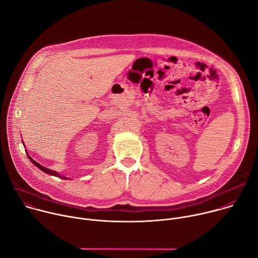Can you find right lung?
<instances>
[{"label": "right lung", "instance_id": "right-lung-1", "mask_svg": "<svg viewBox=\"0 0 258 258\" xmlns=\"http://www.w3.org/2000/svg\"><path fill=\"white\" fill-rule=\"evenodd\" d=\"M27 157H28V159L36 166L38 168H40L41 170H43L44 172H46V173H48V174H51V175H54V176H58V177H60V178H63V179H68L66 176H63V175H61L60 173H58L57 171H55V170H52V169H49V168H47V167H45V166H43V165H41L40 163H38L36 161H34L29 155H28V153H27Z\"/></svg>", "mask_w": 258, "mask_h": 258}]
</instances>
